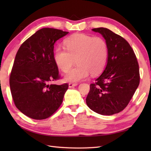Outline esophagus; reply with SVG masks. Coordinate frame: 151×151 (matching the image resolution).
Wrapping results in <instances>:
<instances>
[{"mask_svg":"<svg viewBox=\"0 0 151 151\" xmlns=\"http://www.w3.org/2000/svg\"><path fill=\"white\" fill-rule=\"evenodd\" d=\"M78 84L77 83H73V82H70L69 84V88H73V87H75V86H77Z\"/></svg>","mask_w":151,"mask_h":151,"instance_id":"34e87169","label":"esophagus"}]
</instances>
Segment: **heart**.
<instances>
[{"instance_id": "obj_1", "label": "heart", "mask_w": 151, "mask_h": 151, "mask_svg": "<svg viewBox=\"0 0 151 151\" xmlns=\"http://www.w3.org/2000/svg\"><path fill=\"white\" fill-rule=\"evenodd\" d=\"M65 48L58 47L54 59L58 67L64 73L69 71L75 63L78 65L65 75L66 81L78 82L100 73L106 66L108 57V47L101 37H93L84 34H75L64 41Z\"/></svg>"}]
</instances>
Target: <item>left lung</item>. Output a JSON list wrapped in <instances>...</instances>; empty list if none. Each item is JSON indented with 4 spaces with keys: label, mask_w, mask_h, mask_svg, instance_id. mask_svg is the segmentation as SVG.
Here are the masks:
<instances>
[{
    "label": "left lung",
    "mask_w": 151,
    "mask_h": 151,
    "mask_svg": "<svg viewBox=\"0 0 151 151\" xmlns=\"http://www.w3.org/2000/svg\"><path fill=\"white\" fill-rule=\"evenodd\" d=\"M93 31L102 35L108 47L106 67L90 84L88 106L99 114L111 115L123 110L139 84V64L136 54L123 37L106 28Z\"/></svg>",
    "instance_id": "8db88e82"
}]
</instances>
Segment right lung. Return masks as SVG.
Listing matches in <instances>:
<instances>
[{"mask_svg":"<svg viewBox=\"0 0 151 151\" xmlns=\"http://www.w3.org/2000/svg\"><path fill=\"white\" fill-rule=\"evenodd\" d=\"M69 32L52 28L37 30L19 47L9 76L15 106L34 119L50 117L62 103L67 83L52 84L60 78L54 59V45Z\"/></svg>","mask_w":151,"mask_h":151,"instance_id":"obj_1","label":"right lung"}]
</instances>
